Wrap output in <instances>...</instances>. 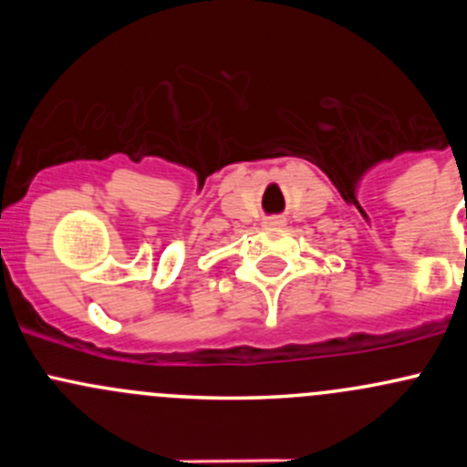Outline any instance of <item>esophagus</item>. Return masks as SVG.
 Wrapping results in <instances>:
<instances>
[{
    "label": "esophagus",
    "instance_id": "obj_1",
    "mask_svg": "<svg viewBox=\"0 0 467 467\" xmlns=\"http://www.w3.org/2000/svg\"><path fill=\"white\" fill-rule=\"evenodd\" d=\"M264 225H266V228H282V225H285V219H282V216H271V219L264 221Z\"/></svg>",
    "mask_w": 467,
    "mask_h": 467
}]
</instances>
